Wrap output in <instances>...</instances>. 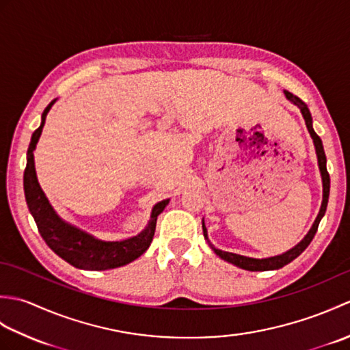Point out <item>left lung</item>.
Listing matches in <instances>:
<instances>
[{
  "label": "left lung",
  "instance_id": "obj_1",
  "mask_svg": "<svg viewBox=\"0 0 350 350\" xmlns=\"http://www.w3.org/2000/svg\"><path fill=\"white\" fill-rule=\"evenodd\" d=\"M286 98L295 103L296 107L301 109L304 120H306L307 124V129L310 132L311 138H313V143L316 147V154H317V162H319V170H321V176H322V183H323V200H322V206H321V211H319L317 218L314 221L313 227L310 228V232L307 233V236L304 237V239L293 247L292 250L286 251L284 254H280V256H273V257H267V258H252V257H245V256H239V254H234V252H228V251H221L218 248H215L213 245L211 243L209 237H207V230L204 226V221H203V234H204V239L207 241V243L211 245V248L215 251V254L219 256L222 260H226V262L232 263L237 267H242L245 271H251V272H256V271H273V269H280V267L288 265L292 260H295L298 257L301 252L306 250L310 242L313 241V237L317 232V227H319V222L323 218V215L326 212V206H328V198H329V174H328V170H326V156H325V150H323V144H322V139L321 137L317 135L313 129V118H311L310 114V109L304 103L298 96L292 94L290 92L284 90Z\"/></svg>",
  "mask_w": 350,
  "mask_h": 350
}]
</instances>
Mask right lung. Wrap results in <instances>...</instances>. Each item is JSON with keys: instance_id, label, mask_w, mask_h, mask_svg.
Instances as JSON below:
<instances>
[{"instance_id": "obj_1", "label": "right lung", "mask_w": 350, "mask_h": 350, "mask_svg": "<svg viewBox=\"0 0 350 350\" xmlns=\"http://www.w3.org/2000/svg\"><path fill=\"white\" fill-rule=\"evenodd\" d=\"M54 103L55 100H52L44 108L42 123L33 133L31 143L28 146L27 167L24 171L25 200L37 228H39V233L58 257H62L72 266L78 267V269L105 271L128 265L150 247L154 236L156 219H158V215L165 209L170 200L167 198L156 203L152 209L150 221H148L143 232L124 241L98 239L93 234L69 224V222L58 217V213L51 206L49 200L40 188L34 168V148L42 135L46 116Z\"/></svg>"}]
</instances>
